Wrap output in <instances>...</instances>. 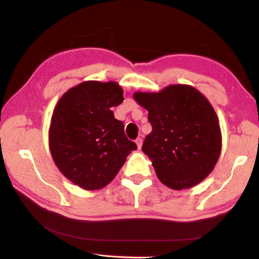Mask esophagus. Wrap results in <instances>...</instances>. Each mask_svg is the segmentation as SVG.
<instances>
[{
    "label": "esophagus",
    "mask_w": 259,
    "mask_h": 259,
    "mask_svg": "<svg viewBox=\"0 0 259 259\" xmlns=\"http://www.w3.org/2000/svg\"><path fill=\"white\" fill-rule=\"evenodd\" d=\"M136 144H137V146H138V148L140 149V148H141V145H143V139H141V138H137V139H136Z\"/></svg>",
    "instance_id": "34e87169"
}]
</instances>
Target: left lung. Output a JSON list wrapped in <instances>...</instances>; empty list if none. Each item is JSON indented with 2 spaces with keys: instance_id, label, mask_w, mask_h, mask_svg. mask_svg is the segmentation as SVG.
<instances>
[{
  "instance_id": "8db88e82",
  "label": "left lung",
  "mask_w": 259,
  "mask_h": 259,
  "mask_svg": "<svg viewBox=\"0 0 259 259\" xmlns=\"http://www.w3.org/2000/svg\"><path fill=\"white\" fill-rule=\"evenodd\" d=\"M148 111L151 133L143 151L153 161L161 183L190 189L213 170L221 153V130L213 106L191 85H168L159 92H136Z\"/></svg>"
}]
</instances>
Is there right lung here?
Instances as JSON below:
<instances>
[{"mask_svg": "<svg viewBox=\"0 0 259 259\" xmlns=\"http://www.w3.org/2000/svg\"><path fill=\"white\" fill-rule=\"evenodd\" d=\"M123 102L116 82L86 80L63 94L49 126V150L66 179L86 191L103 189L137 145L112 108Z\"/></svg>", "mask_w": 259, "mask_h": 259, "instance_id": "1", "label": "right lung"}]
</instances>
